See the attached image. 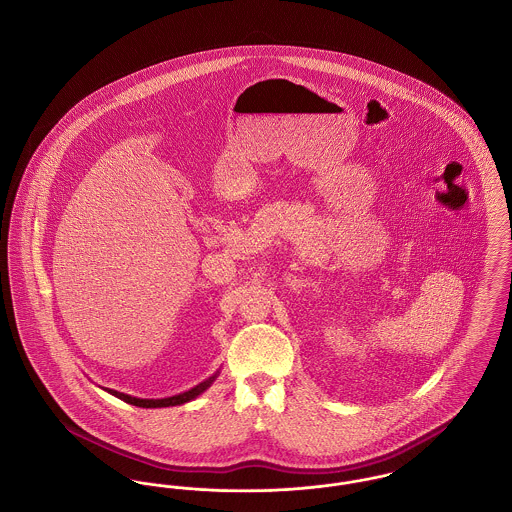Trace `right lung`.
Here are the masks:
<instances>
[{
  "label": "right lung",
  "instance_id": "obj_1",
  "mask_svg": "<svg viewBox=\"0 0 512 512\" xmlns=\"http://www.w3.org/2000/svg\"><path fill=\"white\" fill-rule=\"evenodd\" d=\"M217 376H219V372H216L212 377H208V379H204L202 383H198L196 387H192L189 391L179 393V395H173V397H165V399H138V397L127 395V393L113 391V389H104V391H108L109 395H113V397H117V399H121V401H125V403L140 406V408H165V406H177V404L189 403L192 399H196L198 395H202V393L216 381Z\"/></svg>",
  "mask_w": 512,
  "mask_h": 512
}]
</instances>
